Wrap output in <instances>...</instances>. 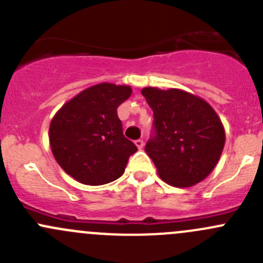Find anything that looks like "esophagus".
Returning a JSON list of instances; mask_svg holds the SVG:
<instances>
[{
	"mask_svg": "<svg viewBox=\"0 0 263 263\" xmlns=\"http://www.w3.org/2000/svg\"><path fill=\"white\" fill-rule=\"evenodd\" d=\"M135 145H136L137 148H142V146H144V141H142V140H136V141H135Z\"/></svg>",
	"mask_w": 263,
	"mask_h": 263,
	"instance_id": "esophagus-1",
	"label": "esophagus"
}]
</instances>
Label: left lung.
I'll return each mask as SVG.
<instances>
[{
    "label": "left lung",
    "mask_w": 263,
    "mask_h": 263,
    "mask_svg": "<svg viewBox=\"0 0 263 263\" xmlns=\"http://www.w3.org/2000/svg\"><path fill=\"white\" fill-rule=\"evenodd\" d=\"M154 112L155 136L145 151L159 177L169 185L187 188L206 178L225 145V129L214 108L181 89L141 90Z\"/></svg>",
    "instance_id": "8db88e82"
}]
</instances>
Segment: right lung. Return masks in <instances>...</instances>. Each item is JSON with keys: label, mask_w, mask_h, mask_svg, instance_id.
Returning <instances> with one entry per match:
<instances>
[{"label": "right lung", "mask_w": 263, "mask_h": 263, "mask_svg": "<svg viewBox=\"0 0 263 263\" xmlns=\"http://www.w3.org/2000/svg\"><path fill=\"white\" fill-rule=\"evenodd\" d=\"M129 85L100 82L66 102L49 124V145L61 168L82 184L102 185L124 173L137 147L123 136L117 108Z\"/></svg>", "instance_id": "1"}]
</instances>
